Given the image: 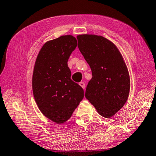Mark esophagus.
I'll return each instance as SVG.
<instances>
[{"label": "esophagus", "mask_w": 156, "mask_h": 156, "mask_svg": "<svg viewBox=\"0 0 156 156\" xmlns=\"http://www.w3.org/2000/svg\"><path fill=\"white\" fill-rule=\"evenodd\" d=\"M79 85H80L83 89H84V87H85V85H84V82H80V83H79Z\"/></svg>", "instance_id": "esophagus-1"}]
</instances>
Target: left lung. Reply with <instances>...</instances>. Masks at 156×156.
Listing matches in <instances>:
<instances>
[{
    "label": "left lung",
    "instance_id": "1",
    "mask_svg": "<svg viewBox=\"0 0 156 156\" xmlns=\"http://www.w3.org/2000/svg\"><path fill=\"white\" fill-rule=\"evenodd\" d=\"M78 49L90 67L93 77L87 86L85 97L100 115L109 118L128 99L130 77L120 51L102 36H77Z\"/></svg>",
    "mask_w": 156,
    "mask_h": 156
}]
</instances>
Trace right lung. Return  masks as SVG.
Returning <instances> with one entry per match:
<instances>
[{"label":"right lung","instance_id":"obj_1","mask_svg":"<svg viewBox=\"0 0 156 156\" xmlns=\"http://www.w3.org/2000/svg\"><path fill=\"white\" fill-rule=\"evenodd\" d=\"M77 46L72 35L43 44L34 65L32 89L41 113L57 124L67 121L84 98L83 88L71 80L67 61Z\"/></svg>","mask_w":156,"mask_h":156}]
</instances>
